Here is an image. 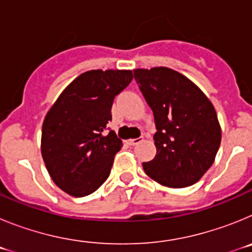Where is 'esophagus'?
Segmentation results:
<instances>
[{"mask_svg":"<svg viewBox=\"0 0 252 252\" xmlns=\"http://www.w3.org/2000/svg\"><path fill=\"white\" fill-rule=\"evenodd\" d=\"M141 141H142V137H137V139H130V140H128V144H130V145H132V146H135V145H137V144H140Z\"/></svg>","mask_w":252,"mask_h":252,"instance_id":"1","label":"esophagus"}]
</instances>
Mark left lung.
Instances as JSON below:
<instances>
[{"label": "left lung", "mask_w": 252, "mask_h": 252, "mask_svg": "<svg viewBox=\"0 0 252 252\" xmlns=\"http://www.w3.org/2000/svg\"><path fill=\"white\" fill-rule=\"evenodd\" d=\"M133 77L157 126V155L142 168L169 188L197 183L213 164L221 144L212 102L190 79L170 68L135 69Z\"/></svg>", "instance_id": "8db88e82"}]
</instances>
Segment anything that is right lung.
I'll use <instances>...</instances> for the list:
<instances>
[{"mask_svg": "<svg viewBox=\"0 0 252 252\" xmlns=\"http://www.w3.org/2000/svg\"><path fill=\"white\" fill-rule=\"evenodd\" d=\"M131 70H88L60 93L46 113L41 155L53 182L73 197L95 192L111 173L122 148L113 131V99L132 81Z\"/></svg>", "mask_w": 252, "mask_h": 252, "instance_id": "obj_1", "label": "right lung"}]
</instances>
